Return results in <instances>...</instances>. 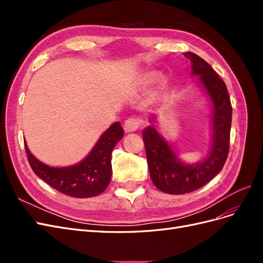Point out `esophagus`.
<instances>
[{
	"mask_svg": "<svg viewBox=\"0 0 263 263\" xmlns=\"http://www.w3.org/2000/svg\"><path fill=\"white\" fill-rule=\"evenodd\" d=\"M140 126V122L136 118H128L124 123V130L126 133H133L137 130Z\"/></svg>",
	"mask_w": 263,
	"mask_h": 263,
	"instance_id": "1",
	"label": "esophagus"
}]
</instances>
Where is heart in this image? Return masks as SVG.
<instances>
[{
	"label": "heart",
	"mask_w": 263,
	"mask_h": 263,
	"mask_svg": "<svg viewBox=\"0 0 263 263\" xmlns=\"http://www.w3.org/2000/svg\"><path fill=\"white\" fill-rule=\"evenodd\" d=\"M159 78V73L156 71H146V72L141 73L138 78V85L141 87H146L148 85H151L157 81Z\"/></svg>",
	"instance_id": "obj_1"
}]
</instances>
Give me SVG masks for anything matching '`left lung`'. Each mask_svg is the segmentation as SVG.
I'll return each mask as SVG.
<instances>
[{
    "label": "left lung",
    "mask_w": 263,
    "mask_h": 263,
    "mask_svg": "<svg viewBox=\"0 0 263 263\" xmlns=\"http://www.w3.org/2000/svg\"><path fill=\"white\" fill-rule=\"evenodd\" d=\"M184 55L191 61V74L198 77L197 83L211 101L212 144L203 160L185 163L155 125L142 130L150 178L157 189L168 194H185L204 186L220 172L229 150L233 108L226 84L197 54L185 52Z\"/></svg>",
    "instance_id": "obj_1"
}]
</instances>
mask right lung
Returning a JSON list of instances; mask_svg holds the SVG:
<instances>
[{"label": "right lung", "instance_id": "1", "mask_svg": "<svg viewBox=\"0 0 263 263\" xmlns=\"http://www.w3.org/2000/svg\"><path fill=\"white\" fill-rule=\"evenodd\" d=\"M124 136L119 122L102 134L98 142L82 161L69 166H50L30 153L26 141L28 162L37 177L54 190L72 197H93L104 192L112 177V151Z\"/></svg>", "mask_w": 263, "mask_h": 263}]
</instances>
